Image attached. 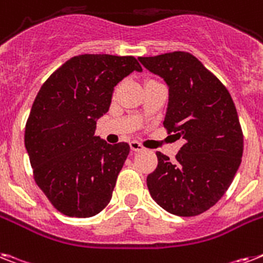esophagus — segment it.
<instances>
[{
  "instance_id": "1",
  "label": "esophagus",
  "mask_w": 263,
  "mask_h": 263,
  "mask_svg": "<svg viewBox=\"0 0 263 263\" xmlns=\"http://www.w3.org/2000/svg\"><path fill=\"white\" fill-rule=\"evenodd\" d=\"M129 147H131L132 151H143V150H144V147H143L139 142H135V140L129 142Z\"/></svg>"
}]
</instances>
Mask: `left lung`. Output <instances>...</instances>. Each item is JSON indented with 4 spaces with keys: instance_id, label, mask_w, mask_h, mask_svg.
Returning <instances> with one entry per match:
<instances>
[{
    "instance_id": "left-lung-1",
    "label": "left lung",
    "mask_w": 263,
    "mask_h": 263,
    "mask_svg": "<svg viewBox=\"0 0 263 263\" xmlns=\"http://www.w3.org/2000/svg\"><path fill=\"white\" fill-rule=\"evenodd\" d=\"M168 87L163 125L185 140L176 161L158 151L147 187L158 205L177 216H196L216 204L242 162L243 134L231 95L189 52L139 58Z\"/></svg>"
}]
</instances>
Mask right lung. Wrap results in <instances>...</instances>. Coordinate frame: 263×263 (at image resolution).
Listing matches in <instances>:
<instances>
[{
  "label": "right lung",
  "instance_id": "1",
  "mask_svg": "<svg viewBox=\"0 0 263 263\" xmlns=\"http://www.w3.org/2000/svg\"><path fill=\"white\" fill-rule=\"evenodd\" d=\"M142 71L134 57L78 55L43 83L25 125V148L37 186L66 216L91 217L109 204L128 143L96 136L115 86Z\"/></svg>",
  "mask_w": 263,
  "mask_h": 263
}]
</instances>
